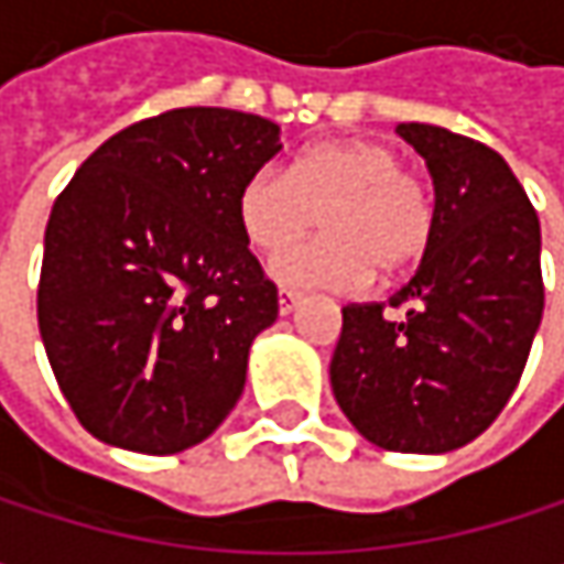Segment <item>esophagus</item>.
Instances as JSON below:
<instances>
[{
  "label": "esophagus",
  "mask_w": 564,
  "mask_h": 564,
  "mask_svg": "<svg viewBox=\"0 0 564 564\" xmlns=\"http://www.w3.org/2000/svg\"><path fill=\"white\" fill-rule=\"evenodd\" d=\"M300 296H303V293H300V290H290V286H281V290H278V306H281L283 316L296 310V303H300Z\"/></svg>",
  "instance_id": "esophagus-1"
}]
</instances>
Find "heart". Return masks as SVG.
Masks as SVG:
<instances>
[{
  "label": "heart",
  "mask_w": 564,
  "mask_h": 564,
  "mask_svg": "<svg viewBox=\"0 0 564 564\" xmlns=\"http://www.w3.org/2000/svg\"><path fill=\"white\" fill-rule=\"evenodd\" d=\"M323 212L326 235L274 258L290 286L359 290L376 274L414 264L434 235V195L417 172L398 166L382 140L339 137L300 150L281 172L261 166L241 182L238 221L248 245L274 254L303 238Z\"/></svg>",
  "instance_id": "b5f03b06"
}]
</instances>
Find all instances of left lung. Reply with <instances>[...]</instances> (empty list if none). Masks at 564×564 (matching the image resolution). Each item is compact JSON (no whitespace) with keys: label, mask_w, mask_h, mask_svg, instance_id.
<instances>
[{"label":"left lung","mask_w":564,"mask_h":564,"mask_svg":"<svg viewBox=\"0 0 564 564\" xmlns=\"http://www.w3.org/2000/svg\"><path fill=\"white\" fill-rule=\"evenodd\" d=\"M434 178V235L389 306H343L329 362L352 427L398 454L470 444L503 411L542 319L539 215L507 160L431 123H398Z\"/></svg>","instance_id":"left-lung-1"}]
</instances>
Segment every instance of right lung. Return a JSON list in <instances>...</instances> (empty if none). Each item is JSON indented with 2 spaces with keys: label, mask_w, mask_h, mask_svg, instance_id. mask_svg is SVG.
Listing matches in <instances>:
<instances>
[{
  "label": "right lung",
  "mask_w": 564,
  "mask_h": 564,
  "mask_svg": "<svg viewBox=\"0 0 564 564\" xmlns=\"http://www.w3.org/2000/svg\"><path fill=\"white\" fill-rule=\"evenodd\" d=\"M278 153L274 120L178 107L113 133L55 198L39 329L97 441L178 454L241 398L278 286L248 251L238 192Z\"/></svg>",
  "instance_id": "1"
}]
</instances>
